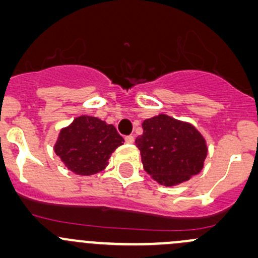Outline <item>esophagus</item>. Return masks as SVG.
<instances>
[{
	"instance_id": "esophagus-1",
	"label": "esophagus",
	"mask_w": 258,
	"mask_h": 258,
	"mask_svg": "<svg viewBox=\"0 0 258 258\" xmlns=\"http://www.w3.org/2000/svg\"><path fill=\"white\" fill-rule=\"evenodd\" d=\"M124 141H126V143H134L135 142V137L132 136V135H130V136L124 137Z\"/></svg>"
}]
</instances>
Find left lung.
Segmentation results:
<instances>
[{
    "label": "left lung",
    "mask_w": 258,
    "mask_h": 258,
    "mask_svg": "<svg viewBox=\"0 0 258 258\" xmlns=\"http://www.w3.org/2000/svg\"><path fill=\"white\" fill-rule=\"evenodd\" d=\"M136 138L146 172L159 184L178 185L200 173L207 158V141L189 122L161 113L142 123Z\"/></svg>",
    "instance_id": "left-lung-1"
}]
</instances>
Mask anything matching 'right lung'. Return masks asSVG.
Wrapping results in <instances>:
<instances>
[{
	"label": "right lung",
	"instance_id": "1",
	"mask_svg": "<svg viewBox=\"0 0 258 258\" xmlns=\"http://www.w3.org/2000/svg\"><path fill=\"white\" fill-rule=\"evenodd\" d=\"M123 141L113 124L83 115L60 130L54 152L75 174L91 175L107 167L108 158Z\"/></svg>",
	"mask_w": 258,
	"mask_h": 258
}]
</instances>
